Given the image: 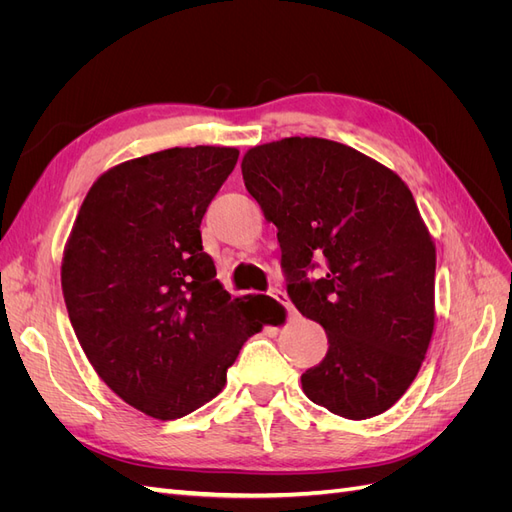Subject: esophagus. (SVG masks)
I'll list each match as a JSON object with an SVG mask.
<instances>
[{
    "instance_id": "1",
    "label": "esophagus",
    "mask_w": 512,
    "mask_h": 512,
    "mask_svg": "<svg viewBox=\"0 0 512 512\" xmlns=\"http://www.w3.org/2000/svg\"><path fill=\"white\" fill-rule=\"evenodd\" d=\"M269 297H271L273 301L280 303V305L286 309V314H288V316H294V307H292V303L288 301L286 292H282L280 288H273V290H269Z\"/></svg>"
}]
</instances>
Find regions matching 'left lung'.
<instances>
[{"label":"left lung","mask_w":512,"mask_h":512,"mask_svg":"<svg viewBox=\"0 0 512 512\" xmlns=\"http://www.w3.org/2000/svg\"><path fill=\"white\" fill-rule=\"evenodd\" d=\"M241 173L277 226L290 301L329 337L301 376L305 395L352 421L386 412L421 369L436 318V245L408 185L316 136L252 147Z\"/></svg>","instance_id":"1"}]
</instances>
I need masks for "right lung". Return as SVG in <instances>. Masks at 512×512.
<instances>
[{
    "label": "right lung",
    "mask_w": 512,
    "mask_h": 512,
    "mask_svg": "<svg viewBox=\"0 0 512 512\" xmlns=\"http://www.w3.org/2000/svg\"><path fill=\"white\" fill-rule=\"evenodd\" d=\"M239 158L175 147L123 162L91 185L61 262L72 329L96 374L160 421L224 389L273 299H230L203 252L200 222Z\"/></svg>",
    "instance_id": "add662e5"
}]
</instances>
